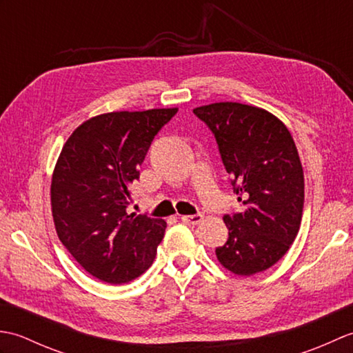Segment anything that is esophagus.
Here are the masks:
<instances>
[{
    "label": "esophagus",
    "instance_id": "1",
    "mask_svg": "<svg viewBox=\"0 0 353 353\" xmlns=\"http://www.w3.org/2000/svg\"><path fill=\"white\" fill-rule=\"evenodd\" d=\"M181 220L185 224H192V226H196V224L203 221V215L201 214H196V215H182Z\"/></svg>",
    "mask_w": 353,
    "mask_h": 353
}]
</instances>
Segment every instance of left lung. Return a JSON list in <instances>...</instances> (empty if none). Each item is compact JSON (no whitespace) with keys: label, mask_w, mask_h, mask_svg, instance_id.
<instances>
[{"label":"left lung","mask_w":353,"mask_h":353,"mask_svg":"<svg viewBox=\"0 0 353 353\" xmlns=\"http://www.w3.org/2000/svg\"><path fill=\"white\" fill-rule=\"evenodd\" d=\"M215 134L241 211L224 215L226 244L215 250L236 276L274 265L301 229L305 179L290 130L279 118L252 104L221 101L194 109Z\"/></svg>","instance_id":"8db88e82"}]
</instances>
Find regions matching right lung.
Masks as SVG:
<instances>
[{"instance_id":"add662e5","label":"right lung","mask_w":353,"mask_h":353,"mask_svg":"<svg viewBox=\"0 0 353 353\" xmlns=\"http://www.w3.org/2000/svg\"><path fill=\"white\" fill-rule=\"evenodd\" d=\"M177 108L108 112L86 119L62 147L51 177L57 236L89 274L125 283L153 264L167 221L127 214L154 134Z\"/></svg>"}]
</instances>
